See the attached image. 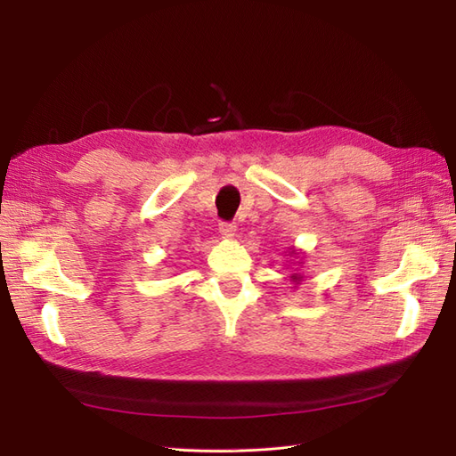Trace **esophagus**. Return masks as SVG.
I'll use <instances>...</instances> for the list:
<instances>
[{"label":"esophagus","mask_w":456,"mask_h":456,"mask_svg":"<svg viewBox=\"0 0 456 456\" xmlns=\"http://www.w3.org/2000/svg\"><path fill=\"white\" fill-rule=\"evenodd\" d=\"M218 232L223 233L224 238H232L233 233H236V224H233V223H220Z\"/></svg>","instance_id":"esophagus-1"}]
</instances>
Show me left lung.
I'll return each mask as SVG.
<instances>
[{
  "instance_id": "8db88e82",
  "label": "left lung",
  "mask_w": 456,
  "mask_h": 456,
  "mask_svg": "<svg viewBox=\"0 0 456 456\" xmlns=\"http://www.w3.org/2000/svg\"><path fill=\"white\" fill-rule=\"evenodd\" d=\"M293 278H297V275H293Z\"/></svg>"
}]
</instances>
